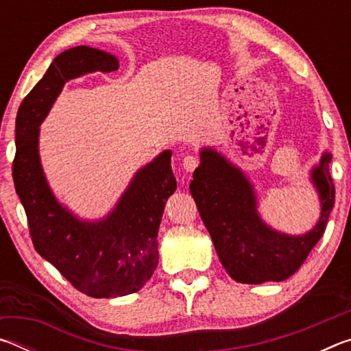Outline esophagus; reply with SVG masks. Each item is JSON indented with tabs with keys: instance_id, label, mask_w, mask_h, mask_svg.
<instances>
[{
	"instance_id": "34e87169",
	"label": "esophagus",
	"mask_w": 351,
	"mask_h": 351,
	"mask_svg": "<svg viewBox=\"0 0 351 351\" xmlns=\"http://www.w3.org/2000/svg\"><path fill=\"white\" fill-rule=\"evenodd\" d=\"M198 162L199 161L197 156H193V154H186L182 159V167L186 169V171H190V173H192V171L198 167Z\"/></svg>"
}]
</instances>
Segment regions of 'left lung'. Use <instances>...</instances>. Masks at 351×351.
Wrapping results in <instances>:
<instances>
[{
	"label": "left lung",
	"instance_id": "1",
	"mask_svg": "<svg viewBox=\"0 0 351 351\" xmlns=\"http://www.w3.org/2000/svg\"><path fill=\"white\" fill-rule=\"evenodd\" d=\"M199 159L190 193L228 274L235 282L249 285L287 280L324 235L335 206L328 167L331 153L324 152L311 169L310 180L319 195L320 215L311 230L299 235L280 232L260 217L254 184L223 153L203 147Z\"/></svg>",
	"mask_w": 351,
	"mask_h": 351
}]
</instances>
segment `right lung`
I'll return each instance as SVG.
<instances>
[{"label": "right lung", "mask_w": 351, "mask_h": 351, "mask_svg": "<svg viewBox=\"0 0 351 351\" xmlns=\"http://www.w3.org/2000/svg\"><path fill=\"white\" fill-rule=\"evenodd\" d=\"M110 52L75 46L58 54L23 100L15 122V190L25 207L35 251L80 293L110 299L139 291L158 266V230L165 203L176 190L171 152L136 171L125 192L100 219H82L52 192L41 167L40 125L64 83L85 74L111 73Z\"/></svg>", "instance_id": "obj_1"}]
</instances>
